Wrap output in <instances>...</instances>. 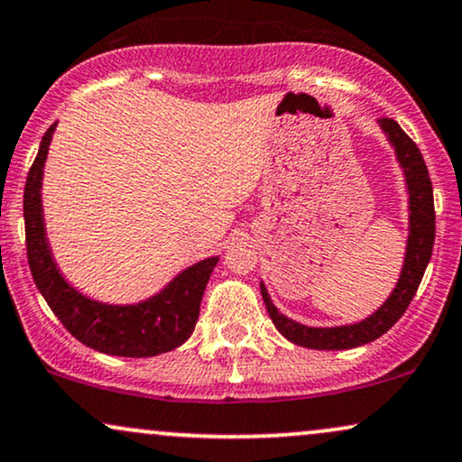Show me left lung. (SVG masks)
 <instances>
[{"label": "left lung", "mask_w": 462, "mask_h": 462, "mask_svg": "<svg viewBox=\"0 0 462 462\" xmlns=\"http://www.w3.org/2000/svg\"><path fill=\"white\" fill-rule=\"evenodd\" d=\"M382 132L386 134L390 147L394 149L396 162L402 168L407 188V204H410V226H407V245L405 260L394 290L383 300V305L373 311L369 318L356 324L346 326H307L288 318L273 305L266 285L260 282L262 299H264L266 311L271 315L274 328L300 347L309 349H352L366 346L388 332L399 322L401 315L410 307L422 274L429 266L430 254L435 243V204H433V185H430L429 171L422 160V153L416 143L401 130L394 119L377 121Z\"/></svg>", "instance_id": "1"}]
</instances>
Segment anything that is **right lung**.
I'll list each match as a JSON object with an SVG mask.
<instances>
[{
	"instance_id": "add662e5",
	"label": "right lung",
	"mask_w": 462,
	"mask_h": 462,
	"mask_svg": "<svg viewBox=\"0 0 462 462\" xmlns=\"http://www.w3.org/2000/svg\"><path fill=\"white\" fill-rule=\"evenodd\" d=\"M55 127L57 124H52L42 136L23 196L27 260L40 294L69 335L96 352L149 358L183 346L196 328L202 294L219 255L188 266L157 294L132 305H110L89 299L69 285L52 258L42 208L44 163Z\"/></svg>"
}]
</instances>
